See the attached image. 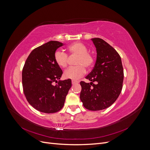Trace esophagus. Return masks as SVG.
Masks as SVG:
<instances>
[{"instance_id": "esophagus-1", "label": "esophagus", "mask_w": 150, "mask_h": 150, "mask_svg": "<svg viewBox=\"0 0 150 150\" xmlns=\"http://www.w3.org/2000/svg\"><path fill=\"white\" fill-rule=\"evenodd\" d=\"M77 83H78V81H75V80H72V84H77Z\"/></svg>"}]
</instances>
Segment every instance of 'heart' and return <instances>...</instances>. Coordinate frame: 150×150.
Returning <instances> with one entry per match:
<instances>
[{
	"label": "heart",
	"mask_w": 150,
	"mask_h": 150,
	"mask_svg": "<svg viewBox=\"0 0 150 150\" xmlns=\"http://www.w3.org/2000/svg\"><path fill=\"white\" fill-rule=\"evenodd\" d=\"M67 50L71 54L78 55L75 62L77 66L69 67L64 72V76L66 78L77 80L85 74V67L89 69L93 66L94 59L92 54L88 52V48L82 43H72L67 47ZM54 58L56 64L60 67H66L68 58L65 52L57 50L54 53Z\"/></svg>",
	"instance_id": "heart-1"
}]
</instances>
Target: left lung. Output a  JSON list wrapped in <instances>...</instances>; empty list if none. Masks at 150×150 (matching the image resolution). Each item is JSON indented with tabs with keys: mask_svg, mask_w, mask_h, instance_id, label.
<instances>
[{
	"mask_svg": "<svg viewBox=\"0 0 150 150\" xmlns=\"http://www.w3.org/2000/svg\"><path fill=\"white\" fill-rule=\"evenodd\" d=\"M91 40L96 48V61L86 77L91 83H80V99L85 108L99 111L110 107L120 96L124 72L121 57L116 50L102 39Z\"/></svg>",
	"mask_w": 150,
	"mask_h": 150,
	"instance_id": "obj_1",
	"label": "left lung"
}]
</instances>
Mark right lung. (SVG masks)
I'll return each instance as SVG.
<instances>
[{
	"label": "right lung",
	"mask_w": 150,
	"mask_h": 150,
	"mask_svg": "<svg viewBox=\"0 0 150 150\" xmlns=\"http://www.w3.org/2000/svg\"><path fill=\"white\" fill-rule=\"evenodd\" d=\"M63 45L51 40L34 49L22 69L25 96L30 105L39 111L54 113L60 111L72 86L70 79L60 80L62 71L54 58L57 49ZM54 82L58 83L54 86Z\"/></svg>",
	"instance_id": "obj_1"
}]
</instances>
